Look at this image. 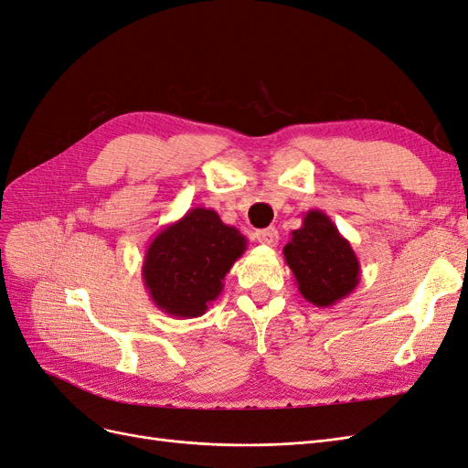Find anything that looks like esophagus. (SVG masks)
I'll use <instances>...</instances> for the list:
<instances>
[{
  "label": "esophagus",
  "instance_id": "1",
  "mask_svg": "<svg viewBox=\"0 0 468 468\" xmlns=\"http://www.w3.org/2000/svg\"><path fill=\"white\" fill-rule=\"evenodd\" d=\"M256 238H258L260 244L273 248V246H277V242H279V232H277L275 229H263V230H258V232H256Z\"/></svg>",
  "mask_w": 468,
  "mask_h": 468
}]
</instances>
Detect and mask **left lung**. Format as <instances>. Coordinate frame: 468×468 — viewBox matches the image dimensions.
I'll return each mask as SVG.
<instances>
[{"instance_id":"1","label":"left lung","mask_w":468,"mask_h":468,"mask_svg":"<svg viewBox=\"0 0 468 468\" xmlns=\"http://www.w3.org/2000/svg\"><path fill=\"white\" fill-rule=\"evenodd\" d=\"M282 253L301 294L314 306H334L359 285L361 265L356 251L318 208L306 212Z\"/></svg>"}]
</instances>
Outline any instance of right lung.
I'll list each match as a JSON object with an SVG mask.
<instances>
[{
  "label": "right lung",
  "mask_w": 468,
  "mask_h": 468,
  "mask_svg": "<svg viewBox=\"0 0 468 468\" xmlns=\"http://www.w3.org/2000/svg\"><path fill=\"white\" fill-rule=\"evenodd\" d=\"M248 248L217 210L197 207L154 236L143 263L152 303L174 318H197L218 299L224 277Z\"/></svg>",
  "instance_id": "obj_1"
}]
</instances>
